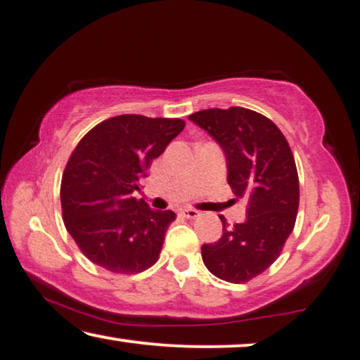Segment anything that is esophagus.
<instances>
[{"label":"esophagus","mask_w":360,"mask_h":360,"mask_svg":"<svg viewBox=\"0 0 360 360\" xmlns=\"http://www.w3.org/2000/svg\"><path fill=\"white\" fill-rule=\"evenodd\" d=\"M180 214L184 217H188V219H195L200 216V211L196 210H190V207H184V210H180Z\"/></svg>","instance_id":"obj_1"}]
</instances>
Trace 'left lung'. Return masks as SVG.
I'll use <instances>...</instances> for the list:
<instances>
[{"mask_svg": "<svg viewBox=\"0 0 360 360\" xmlns=\"http://www.w3.org/2000/svg\"><path fill=\"white\" fill-rule=\"evenodd\" d=\"M221 146L233 195L248 201L247 219L201 247L216 278L240 284L268 269L292 232L299 210V175L288 139L262 113L243 107L207 108L188 117Z\"/></svg>", "mask_w": 360, "mask_h": 360, "instance_id": "obj_1", "label": "left lung"}]
</instances>
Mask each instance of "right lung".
Listing matches in <instances>:
<instances>
[{"label":"right lung","instance_id":"1","mask_svg":"<svg viewBox=\"0 0 360 360\" xmlns=\"http://www.w3.org/2000/svg\"><path fill=\"white\" fill-rule=\"evenodd\" d=\"M180 118L120 115L77 143L61 179L63 221L87 259L112 273H141L159 259L174 211L136 200L155 158L184 131Z\"/></svg>","mask_w":360,"mask_h":360}]
</instances>
